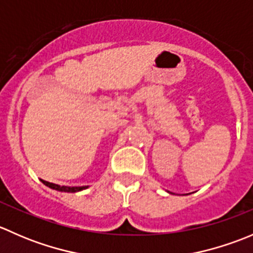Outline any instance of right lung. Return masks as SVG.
Segmentation results:
<instances>
[{"label": "right lung", "instance_id": "right-lung-1", "mask_svg": "<svg viewBox=\"0 0 253 253\" xmlns=\"http://www.w3.org/2000/svg\"><path fill=\"white\" fill-rule=\"evenodd\" d=\"M42 183L48 186L50 188H53V190L61 191V192H78V191H82V190H84V188L88 187V186H76V187H67V186H60V185H56V183L47 182V181H42Z\"/></svg>", "mask_w": 253, "mask_h": 253}]
</instances>
